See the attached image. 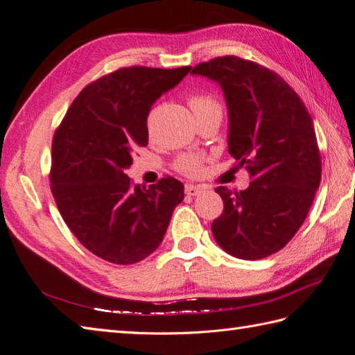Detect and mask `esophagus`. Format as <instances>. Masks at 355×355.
Wrapping results in <instances>:
<instances>
[{"mask_svg":"<svg viewBox=\"0 0 355 355\" xmlns=\"http://www.w3.org/2000/svg\"><path fill=\"white\" fill-rule=\"evenodd\" d=\"M202 191H204V187H201V185H191V184L185 185V194L189 197L200 196Z\"/></svg>","mask_w":355,"mask_h":355,"instance_id":"34e87169","label":"esophagus"}]
</instances>
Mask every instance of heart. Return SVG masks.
I'll return each mask as SVG.
<instances>
[{"label":"heart","instance_id":"heart-1","mask_svg":"<svg viewBox=\"0 0 355 355\" xmlns=\"http://www.w3.org/2000/svg\"><path fill=\"white\" fill-rule=\"evenodd\" d=\"M189 105L192 111L200 112V111H207V110H220L219 103L214 101L211 96L207 94H197L192 96L189 99ZM201 163L200 158L196 155H184L176 161V168L185 175H197L200 171Z\"/></svg>","mask_w":355,"mask_h":355}]
</instances>
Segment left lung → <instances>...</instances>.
<instances>
[{"mask_svg": "<svg viewBox=\"0 0 355 355\" xmlns=\"http://www.w3.org/2000/svg\"><path fill=\"white\" fill-rule=\"evenodd\" d=\"M191 73L220 85L228 106V153L252 179L240 192L216 188L223 211L211 223L213 237L234 257L263 259L293 239L320 187L313 118L280 75L254 62L223 56Z\"/></svg>", "mask_w": 355, "mask_h": 355, "instance_id": "obj_1", "label": "left lung"}]
</instances>
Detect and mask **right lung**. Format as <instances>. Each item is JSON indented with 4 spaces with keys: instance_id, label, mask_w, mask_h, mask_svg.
Wrapping results in <instances>:
<instances>
[{
    "instance_id": "right-lung-1",
    "label": "right lung",
    "mask_w": 355,
    "mask_h": 355,
    "mask_svg": "<svg viewBox=\"0 0 355 355\" xmlns=\"http://www.w3.org/2000/svg\"><path fill=\"white\" fill-rule=\"evenodd\" d=\"M189 71L132 67L105 75L83 89L53 137V197L71 232L103 261L130 265L155 252L184 200L178 179L133 185L124 170L148 145L153 105Z\"/></svg>"
}]
</instances>
